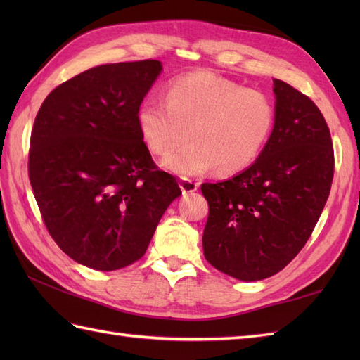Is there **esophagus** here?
<instances>
[{
    "label": "esophagus",
    "instance_id": "34e87169",
    "mask_svg": "<svg viewBox=\"0 0 360 360\" xmlns=\"http://www.w3.org/2000/svg\"><path fill=\"white\" fill-rule=\"evenodd\" d=\"M198 187H200V184H198L196 181L187 179V178L181 181V188H182V192H184V193H193V192H196Z\"/></svg>",
    "mask_w": 360,
    "mask_h": 360
}]
</instances>
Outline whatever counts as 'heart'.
<instances>
[{"label": "heart", "instance_id": "1", "mask_svg": "<svg viewBox=\"0 0 360 360\" xmlns=\"http://www.w3.org/2000/svg\"><path fill=\"white\" fill-rule=\"evenodd\" d=\"M277 105L264 89L244 88L212 72L173 79L165 101L148 97L137 110V127L155 155L179 176H198L218 167L224 174L246 170L271 139Z\"/></svg>", "mask_w": 360, "mask_h": 360}]
</instances>
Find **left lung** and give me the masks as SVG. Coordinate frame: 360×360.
I'll return each instance as SVG.
<instances>
[{
    "mask_svg": "<svg viewBox=\"0 0 360 360\" xmlns=\"http://www.w3.org/2000/svg\"><path fill=\"white\" fill-rule=\"evenodd\" d=\"M277 120L262 155L224 182L201 186L209 202L207 262L243 281L272 277L303 249L322 215L334 176L331 133L317 105L274 80Z\"/></svg>",
    "mask_w": 360,
    "mask_h": 360,
    "instance_id": "obj_1",
    "label": "left lung"
}]
</instances>
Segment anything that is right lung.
<instances>
[{"mask_svg":"<svg viewBox=\"0 0 360 360\" xmlns=\"http://www.w3.org/2000/svg\"><path fill=\"white\" fill-rule=\"evenodd\" d=\"M160 70L158 60L91 68L53 89L34 122L29 181L43 223L66 255L97 271L141 259L182 193L137 127Z\"/></svg>","mask_w":360,"mask_h":360,"instance_id":"add662e5","label":"right lung"}]
</instances>
